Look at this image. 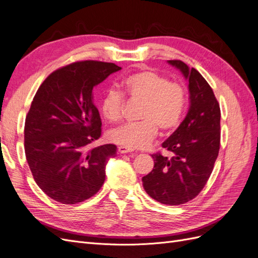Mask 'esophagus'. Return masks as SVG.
<instances>
[{
    "label": "esophagus",
    "instance_id": "obj_1",
    "mask_svg": "<svg viewBox=\"0 0 258 258\" xmlns=\"http://www.w3.org/2000/svg\"><path fill=\"white\" fill-rule=\"evenodd\" d=\"M118 152H119L120 154H126V153H131L132 150H131V148L126 147V146H119V147H118Z\"/></svg>",
    "mask_w": 258,
    "mask_h": 258
}]
</instances>
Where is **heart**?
I'll list each match as a JSON object with an SVG mask.
<instances>
[{
  "instance_id": "b5f03b06",
  "label": "heart",
  "mask_w": 258,
  "mask_h": 258,
  "mask_svg": "<svg viewBox=\"0 0 258 258\" xmlns=\"http://www.w3.org/2000/svg\"><path fill=\"white\" fill-rule=\"evenodd\" d=\"M124 93L132 102H141L139 122L126 123L112 130V142L128 148H143L150 145L160 128L170 132L181 123L185 110V91L181 85L170 82L152 70L129 75L122 82ZM124 98L115 89H108L101 101V111L111 122L122 119Z\"/></svg>"
}]
</instances>
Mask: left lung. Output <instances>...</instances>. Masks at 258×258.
<instances>
[{
  "mask_svg": "<svg viewBox=\"0 0 258 258\" xmlns=\"http://www.w3.org/2000/svg\"><path fill=\"white\" fill-rule=\"evenodd\" d=\"M188 80L190 105L185 119L162 147L170 155L153 154L152 172L143 187L160 204L184 205L197 197L212 173L221 145V108L211 86L196 69L169 60Z\"/></svg>",
  "mask_w": 258,
  "mask_h": 258,
  "instance_id": "1",
  "label": "left lung"
}]
</instances>
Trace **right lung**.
Returning a JSON list of instances; mask_svg holds the SVG:
<instances>
[{"mask_svg": "<svg viewBox=\"0 0 258 258\" xmlns=\"http://www.w3.org/2000/svg\"><path fill=\"white\" fill-rule=\"evenodd\" d=\"M120 69L110 62H73L49 74L31 103L26 158L37 186L60 204L87 200L104 183L106 162L117 147H91L102 132L92 90Z\"/></svg>", "mask_w": 258, "mask_h": 258, "instance_id": "right-lung-1", "label": "right lung"}]
</instances>
